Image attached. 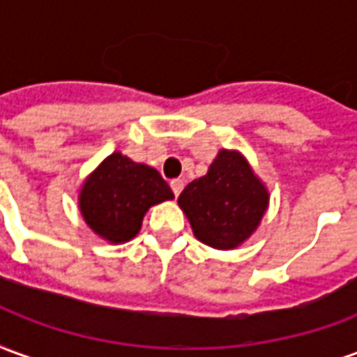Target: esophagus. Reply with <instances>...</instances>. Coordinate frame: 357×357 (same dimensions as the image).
Instances as JSON below:
<instances>
[{
	"label": "esophagus",
	"mask_w": 357,
	"mask_h": 357,
	"mask_svg": "<svg viewBox=\"0 0 357 357\" xmlns=\"http://www.w3.org/2000/svg\"><path fill=\"white\" fill-rule=\"evenodd\" d=\"M170 187H172V191H174V195L178 197V195L183 191V179H172Z\"/></svg>",
	"instance_id": "obj_1"
}]
</instances>
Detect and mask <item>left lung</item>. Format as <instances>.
Here are the masks:
<instances>
[{"label": "left lung", "mask_w": 357, "mask_h": 357, "mask_svg": "<svg viewBox=\"0 0 357 357\" xmlns=\"http://www.w3.org/2000/svg\"><path fill=\"white\" fill-rule=\"evenodd\" d=\"M178 204L197 239L229 250L256 231L268 210L269 193L239 151L222 149L206 176L181 191Z\"/></svg>", "instance_id": "obj_1"}]
</instances>
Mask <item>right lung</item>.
Here are the masks:
<instances>
[{
    "label": "right lung",
    "instance_id": "1",
    "mask_svg": "<svg viewBox=\"0 0 357 357\" xmlns=\"http://www.w3.org/2000/svg\"><path fill=\"white\" fill-rule=\"evenodd\" d=\"M172 199L170 185L155 168L133 162L116 151L86 178L78 206L93 233L118 245L139 233L151 206Z\"/></svg>",
    "mask_w": 357,
    "mask_h": 357
}]
</instances>
